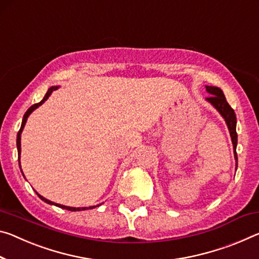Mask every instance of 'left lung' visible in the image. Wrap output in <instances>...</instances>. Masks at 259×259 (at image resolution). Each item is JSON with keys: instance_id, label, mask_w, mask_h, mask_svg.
Instances as JSON below:
<instances>
[{"instance_id": "obj_1", "label": "left lung", "mask_w": 259, "mask_h": 259, "mask_svg": "<svg viewBox=\"0 0 259 259\" xmlns=\"http://www.w3.org/2000/svg\"><path fill=\"white\" fill-rule=\"evenodd\" d=\"M206 92L210 94V97L206 98L208 104H211L218 113L223 116V118L227 124V128L231 135L232 143H233V151L234 158H235V170L237 169V154H236V146H237V134H236V115L234 109L229 106L224 96L223 90L217 88V86H206Z\"/></svg>"}]
</instances>
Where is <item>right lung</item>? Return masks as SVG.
I'll use <instances>...</instances> for the list:
<instances>
[{
	"instance_id": "add662e5",
	"label": "right lung",
	"mask_w": 259,
	"mask_h": 259,
	"mask_svg": "<svg viewBox=\"0 0 259 259\" xmlns=\"http://www.w3.org/2000/svg\"><path fill=\"white\" fill-rule=\"evenodd\" d=\"M60 86H51V88L48 89V91H47V93L45 94V97H44V99L41 100L40 102H38V104H34L33 106H31L30 108H28L27 110H26V113L24 114V116H23V121H22V125H20V129H19V131H18V134H17V150H18V163H19V168H20V171H22V174H23V170H22V167H20V151H22V147H20V138H22V133H23V129H24V126H25V124H26V121H27V117L30 116V115L32 114V112H33V110H35L36 108L39 107V106H41L44 104L45 101H46L49 97H51V94L53 93V91H55V90H57L59 89ZM23 176H24V174H23ZM36 192V191H35ZM36 195L39 196V198L41 199V200H44L45 203H47V204H51V205H55V206H57V207H61V208H64V210H68V211H85V210H91V208H94V207H98V206H100L101 204H98V205H94V206H89V207H71V206H65V205H61V204H57V203H54V202H52V200H48L47 198H45L44 196H41V195H39L38 192H36Z\"/></svg>"
}]
</instances>
